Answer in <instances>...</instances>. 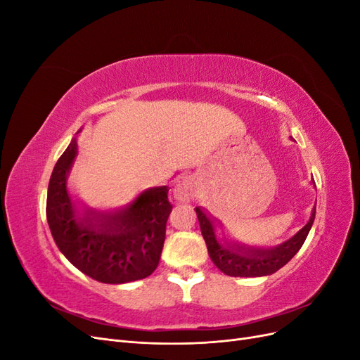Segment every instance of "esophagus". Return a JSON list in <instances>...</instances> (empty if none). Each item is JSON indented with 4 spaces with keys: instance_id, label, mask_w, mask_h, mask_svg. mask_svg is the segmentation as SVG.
Instances as JSON below:
<instances>
[{
    "instance_id": "1",
    "label": "esophagus",
    "mask_w": 360,
    "mask_h": 360,
    "mask_svg": "<svg viewBox=\"0 0 360 360\" xmlns=\"http://www.w3.org/2000/svg\"><path fill=\"white\" fill-rule=\"evenodd\" d=\"M198 186L197 181L191 176H181L177 179L174 186V198L177 201H191L197 197Z\"/></svg>"
}]
</instances>
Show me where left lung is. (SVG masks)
Returning a JSON list of instances; mask_svg holds the SVG:
<instances>
[{"instance_id": "1", "label": "left lung", "mask_w": 360, "mask_h": 360, "mask_svg": "<svg viewBox=\"0 0 360 360\" xmlns=\"http://www.w3.org/2000/svg\"><path fill=\"white\" fill-rule=\"evenodd\" d=\"M201 226V234L205 240L207 250L214 266L228 276L255 278L267 276L275 274L281 267H284L288 261L299 252L304 243L308 233L315 219V207L312 209L308 224L300 231L294 234L290 240L281 243L275 248H254L237 242L226 240L222 243L217 240L214 231V222L210 216H207L201 207L195 209Z\"/></svg>"}]
</instances>
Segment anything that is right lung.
I'll use <instances>...</instances> for the list:
<instances>
[{"label": "right lung", "mask_w": 360, "mask_h": 360, "mask_svg": "<svg viewBox=\"0 0 360 360\" xmlns=\"http://www.w3.org/2000/svg\"><path fill=\"white\" fill-rule=\"evenodd\" d=\"M78 155L76 138L57 160L48 186L46 217L61 254L103 284H126L156 270L172 205L168 188H151L117 212L81 210L68 191Z\"/></svg>", "instance_id": "add662e5"}]
</instances>
